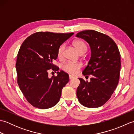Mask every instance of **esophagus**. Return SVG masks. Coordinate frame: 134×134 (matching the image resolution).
I'll return each instance as SVG.
<instances>
[{"instance_id":"esophagus-1","label":"esophagus","mask_w":134,"mask_h":134,"mask_svg":"<svg viewBox=\"0 0 134 134\" xmlns=\"http://www.w3.org/2000/svg\"><path fill=\"white\" fill-rule=\"evenodd\" d=\"M73 78H74V76H72V75H69V79H72Z\"/></svg>"}]
</instances>
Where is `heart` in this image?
Segmentation results:
<instances>
[{"label":"heart","mask_w":134,"mask_h":134,"mask_svg":"<svg viewBox=\"0 0 134 134\" xmlns=\"http://www.w3.org/2000/svg\"><path fill=\"white\" fill-rule=\"evenodd\" d=\"M74 47L78 52L82 54L86 52L87 50V46L85 42L81 40H76L73 42ZM64 45H62L59 48L58 50V58L59 59H62L63 56V52L64 50ZM82 66L81 63H73V62H67L63 65L62 69L65 72L70 74L71 75H76L78 73L79 70L81 69Z\"/></svg>","instance_id":"obj_1"}]
</instances>
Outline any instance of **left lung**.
Returning <instances> with one entry per match:
<instances>
[{
  "mask_svg": "<svg viewBox=\"0 0 134 134\" xmlns=\"http://www.w3.org/2000/svg\"><path fill=\"white\" fill-rule=\"evenodd\" d=\"M77 37L89 43L91 57L82 74L92 75L90 81L78 78L76 90L79 102L87 108H98L109 100L117 87L121 67L120 54L117 45L110 37L93 30L82 31Z\"/></svg>",
  "mask_w": 134,
  "mask_h": 134,
  "instance_id": "obj_1",
  "label": "left lung"
}]
</instances>
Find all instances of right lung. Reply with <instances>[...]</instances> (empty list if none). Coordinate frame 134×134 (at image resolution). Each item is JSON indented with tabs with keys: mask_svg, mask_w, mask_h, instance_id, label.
Returning a JSON list of instances; mask_svg holds the SVG:
<instances>
[{
	"mask_svg": "<svg viewBox=\"0 0 134 134\" xmlns=\"http://www.w3.org/2000/svg\"><path fill=\"white\" fill-rule=\"evenodd\" d=\"M74 35L39 32L33 34L22 44L17 55V82L27 101L39 109H48L59 101L62 90L69 81V74L53 64L58 50ZM51 68L57 76H48Z\"/></svg>",
	"mask_w": 134,
	"mask_h": 134,
	"instance_id": "obj_1",
	"label": "right lung"
}]
</instances>
